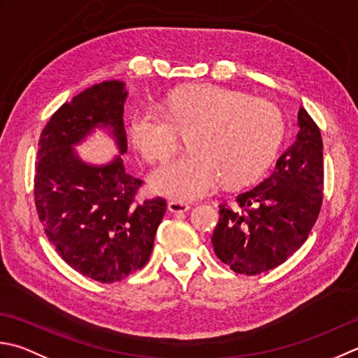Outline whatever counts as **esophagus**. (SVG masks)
<instances>
[{"label": "esophagus", "mask_w": 358, "mask_h": 358, "mask_svg": "<svg viewBox=\"0 0 358 358\" xmlns=\"http://www.w3.org/2000/svg\"><path fill=\"white\" fill-rule=\"evenodd\" d=\"M167 208H169L171 213H175V214H181V213H186L189 211V206L187 203L185 201H180V200H173V201H169V205H167Z\"/></svg>", "instance_id": "esophagus-1"}]
</instances>
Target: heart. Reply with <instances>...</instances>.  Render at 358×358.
Segmentation results:
<instances>
[{"label":"heart","instance_id":"1","mask_svg":"<svg viewBox=\"0 0 358 358\" xmlns=\"http://www.w3.org/2000/svg\"><path fill=\"white\" fill-rule=\"evenodd\" d=\"M285 135L276 105L222 87L203 85L169 96L166 113L135 111L130 138L149 163H166L187 136L191 152L152 175V186L173 199L192 200L253 183L268 169Z\"/></svg>","mask_w":358,"mask_h":358}]
</instances>
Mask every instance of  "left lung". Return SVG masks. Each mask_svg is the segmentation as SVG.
I'll return each mask as SVG.
<instances>
[{
  "label": "left lung",
  "mask_w": 358,
  "mask_h": 358,
  "mask_svg": "<svg viewBox=\"0 0 358 358\" xmlns=\"http://www.w3.org/2000/svg\"><path fill=\"white\" fill-rule=\"evenodd\" d=\"M296 141L256 187L219 206L213 234L215 256L241 275H259L284 264L303 245L318 219L324 189L323 139L301 107Z\"/></svg>",
  "instance_id": "obj_1"
}]
</instances>
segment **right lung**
<instances>
[{
  "label": "right lung",
  "mask_w": 358,
  "mask_h": 358,
  "mask_svg": "<svg viewBox=\"0 0 358 358\" xmlns=\"http://www.w3.org/2000/svg\"><path fill=\"white\" fill-rule=\"evenodd\" d=\"M119 80L83 90L49 119L38 139L34 200L48 241L69 267L97 282H116L143 268L166 213L161 197L139 200L143 180L125 172L116 157L90 166L73 147L94 127H108L127 152Z\"/></svg>",
  "instance_id": "right-lung-1"
}]
</instances>
